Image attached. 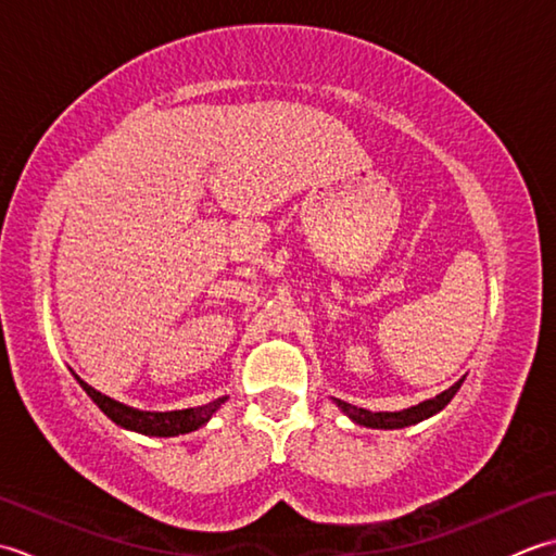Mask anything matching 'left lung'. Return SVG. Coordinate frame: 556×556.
<instances>
[{"label": "left lung", "instance_id": "left-lung-1", "mask_svg": "<svg viewBox=\"0 0 556 556\" xmlns=\"http://www.w3.org/2000/svg\"><path fill=\"white\" fill-rule=\"evenodd\" d=\"M466 377H460L458 382H454L448 389H444L442 394H437L428 401H420L416 406L401 408V410H368V408H358L351 406L346 401L341 399H332L334 404L341 408L344 416H349L356 425H363V428H372V430H399V428H408V425H418L422 420H428L432 416H437L448 401L456 396V392L464 384Z\"/></svg>", "mask_w": 556, "mask_h": 556}]
</instances>
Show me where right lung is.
Segmentation results:
<instances>
[{"label": "right lung", "mask_w": 556, "mask_h": 556, "mask_svg": "<svg viewBox=\"0 0 556 556\" xmlns=\"http://www.w3.org/2000/svg\"><path fill=\"white\" fill-rule=\"evenodd\" d=\"M74 377L83 387V392L96 401L104 416L114 420L124 430H134L148 437H176V434H188L198 428H203V425H207L210 418L222 408L224 401L229 399V396H222V399L210 401L205 406L181 408V410H140L98 392V389H92L88 382H83L76 372Z\"/></svg>", "instance_id": "right-lung-1"}]
</instances>
